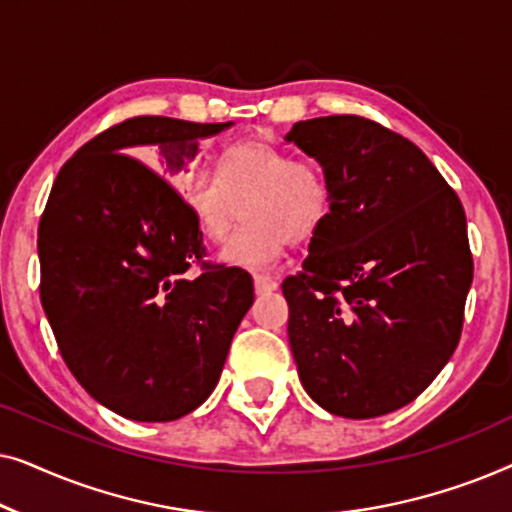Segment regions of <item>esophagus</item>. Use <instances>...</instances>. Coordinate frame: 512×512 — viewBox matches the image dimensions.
Here are the masks:
<instances>
[{"instance_id": "esophagus-1", "label": "esophagus", "mask_w": 512, "mask_h": 512, "mask_svg": "<svg viewBox=\"0 0 512 512\" xmlns=\"http://www.w3.org/2000/svg\"><path fill=\"white\" fill-rule=\"evenodd\" d=\"M277 289V282L268 275H256L254 277V291L258 296H263V293H272Z\"/></svg>"}]
</instances>
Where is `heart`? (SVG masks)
Returning a JSON list of instances; mask_svg holds the SVG:
<instances>
[{
	"label": "heart",
	"mask_w": 512,
	"mask_h": 512,
	"mask_svg": "<svg viewBox=\"0 0 512 512\" xmlns=\"http://www.w3.org/2000/svg\"><path fill=\"white\" fill-rule=\"evenodd\" d=\"M186 205L209 242H223L240 226L244 207L249 223L221 249V261L247 270H268L284 247L310 237L328 212V181L310 160H293L268 142H242L223 153L216 174L186 181Z\"/></svg>",
	"instance_id": "heart-1"
}]
</instances>
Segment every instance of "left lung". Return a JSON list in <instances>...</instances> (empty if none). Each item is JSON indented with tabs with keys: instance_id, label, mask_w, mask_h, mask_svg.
Here are the masks:
<instances>
[{
	"instance_id": "obj_1",
	"label": "left lung",
	"mask_w": 512,
	"mask_h": 512,
	"mask_svg": "<svg viewBox=\"0 0 512 512\" xmlns=\"http://www.w3.org/2000/svg\"><path fill=\"white\" fill-rule=\"evenodd\" d=\"M328 214L282 284L300 382L331 415L370 419L422 394L450 361L473 282L466 214L410 139L361 116L300 121Z\"/></svg>"
}]
</instances>
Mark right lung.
<instances>
[{
	"mask_svg": "<svg viewBox=\"0 0 512 512\" xmlns=\"http://www.w3.org/2000/svg\"><path fill=\"white\" fill-rule=\"evenodd\" d=\"M230 125L128 118L62 165L41 216V305L62 359L97 403L135 422L205 403L254 305L249 272L202 261V230L170 184ZM139 148L149 166L129 156ZM193 262L203 272L188 280Z\"/></svg>",
	"mask_w": 512,
	"mask_h": 512,
	"instance_id": "obj_1",
	"label": "right lung"
}]
</instances>
